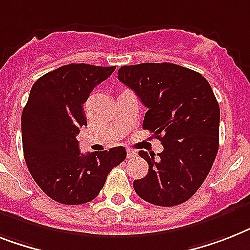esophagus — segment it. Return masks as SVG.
Returning a JSON list of instances; mask_svg holds the SVG:
<instances>
[{
  "mask_svg": "<svg viewBox=\"0 0 250 250\" xmlns=\"http://www.w3.org/2000/svg\"><path fill=\"white\" fill-rule=\"evenodd\" d=\"M126 153H127V158H133L137 156V152L133 149H126Z\"/></svg>",
  "mask_w": 250,
  "mask_h": 250,
  "instance_id": "esophagus-1",
  "label": "esophagus"
}]
</instances>
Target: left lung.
I'll return each instance as SVG.
<instances>
[{
	"mask_svg": "<svg viewBox=\"0 0 250 250\" xmlns=\"http://www.w3.org/2000/svg\"><path fill=\"white\" fill-rule=\"evenodd\" d=\"M119 80L147 107L144 129L161 140L164 150H140L148 174L133 183L148 203L174 207L201 188L218 150L220 106L204 76L175 63L123 66Z\"/></svg>",
	"mask_w": 250,
	"mask_h": 250,
	"instance_id": "obj_1",
	"label": "left lung"
}]
</instances>
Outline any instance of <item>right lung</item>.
Returning <instances> with one entry per match:
<instances>
[{"instance_id":"1","label":"right lung","mask_w":250,"mask_h":250,"mask_svg":"<svg viewBox=\"0 0 250 250\" xmlns=\"http://www.w3.org/2000/svg\"><path fill=\"white\" fill-rule=\"evenodd\" d=\"M115 69L70 63L41 76L30 89L21 113L24 158L38 187L59 203L93 201L110 171L126 157L121 146L80 153L76 139L86 125L84 102Z\"/></svg>"}]
</instances>
